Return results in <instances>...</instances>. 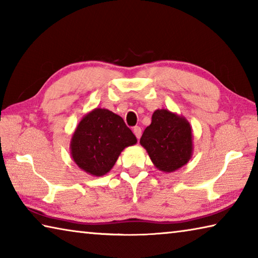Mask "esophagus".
Instances as JSON below:
<instances>
[{
  "instance_id": "34e87169",
  "label": "esophagus",
  "mask_w": 258,
  "mask_h": 258,
  "mask_svg": "<svg viewBox=\"0 0 258 258\" xmlns=\"http://www.w3.org/2000/svg\"><path fill=\"white\" fill-rule=\"evenodd\" d=\"M133 133L135 134V137L138 138V140L141 138V127L140 126H135V127H133Z\"/></svg>"
}]
</instances>
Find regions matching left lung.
<instances>
[{"mask_svg": "<svg viewBox=\"0 0 258 258\" xmlns=\"http://www.w3.org/2000/svg\"><path fill=\"white\" fill-rule=\"evenodd\" d=\"M140 145L147 150L156 168L172 173L189 163L194 138L189 121L168 109H157L151 124L143 132Z\"/></svg>", "mask_w": 258, "mask_h": 258, "instance_id": "8db88e82", "label": "left lung"}]
</instances>
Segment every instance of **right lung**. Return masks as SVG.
<instances>
[{
    "mask_svg": "<svg viewBox=\"0 0 258 258\" xmlns=\"http://www.w3.org/2000/svg\"><path fill=\"white\" fill-rule=\"evenodd\" d=\"M138 142L123 118L104 108L83 116L71 140V156L82 171L92 176L110 172L125 148Z\"/></svg>",
    "mask_w": 258,
    "mask_h": 258,
    "instance_id": "add662e5",
    "label": "right lung"
}]
</instances>
